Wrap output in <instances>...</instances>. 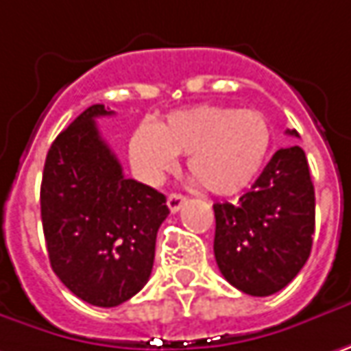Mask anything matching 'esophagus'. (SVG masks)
Returning a JSON list of instances; mask_svg holds the SVG:
<instances>
[{
    "label": "esophagus",
    "instance_id": "34e87169",
    "mask_svg": "<svg viewBox=\"0 0 351 351\" xmlns=\"http://www.w3.org/2000/svg\"><path fill=\"white\" fill-rule=\"evenodd\" d=\"M184 202H186V198L182 195H178V193H173V195H169V198H167V204H169V210L171 213H178Z\"/></svg>",
    "mask_w": 351,
    "mask_h": 351
}]
</instances>
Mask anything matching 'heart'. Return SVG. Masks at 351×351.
<instances>
[{
  "mask_svg": "<svg viewBox=\"0 0 351 351\" xmlns=\"http://www.w3.org/2000/svg\"><path fill=\"white\" fill-rule=\"evenodd\" d=\"M272 129L254 109L196 105L169 113L158 125L141 123L131 134L134 167L149 180H158L189 155V171L208 193L237 195L250 186L264 167Z\"/></svg>",
  "mask_w": 351,
  "mask_h": 351,
  "instance_id": "b5f03b06",
  "label": "heart"
}]
</instances>
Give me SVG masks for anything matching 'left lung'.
I'll return each mask as SVG.
<instances>
[{
	"instance_id": "left-lung-1",
	"label": "left lung",
	"mask_w": 351,
	"mask_h": 351,
	"mask_svg": "<svg viewBox=\"0 0 351 351\" xmlns=\"http://www.w3.org/2000/svg\"><path fill=\"white\" fill-rule=\"evenodd\" d=\"M300 136L294 129L288 131ZM215 258L222 276L250 296H270L296 278L312 250L316 196L306 153H274L237 204L215 206Z\"/></svg>"
}]
</instances>
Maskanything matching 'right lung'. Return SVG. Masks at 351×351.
<instances>
[{
    "mask_svg": "<svg viewBox=\"0 0 351 351\" xmlns=\"http://www.w3.org/2000/svg\"><path fill=\"white\" fill-rule=\"evenodd\" d=\"M91 105L57 134L41 180V222L53 272L77 298L113 308L149 282L156 232L169 217L158 191L123 175Z\"/></svg>",
    "mask_w": 351,
    "mask_h": 351,
    "instance_id": "add662e5",
    "label": "right lung"
}]
</instances>
